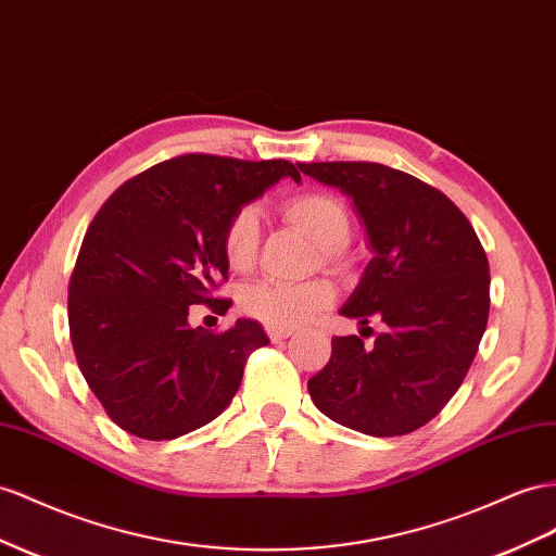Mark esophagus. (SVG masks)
Listing matches in <instances>:
<instances>
[{
    "instance_id": "34e87169",
    "label": "esophagus",
    "mask_w": 556,
    "mask_h": 556,
    "mask_svg": "<svg viewBox=\"0 0 556 556\" xmlns=\"http://www.w3.org/2000/svg\"><path fill=\"white\" fill-rule=\"evenodd\" d=\"M266 334H268V339H271V341H282V339L292 337L290 329H278V327H268Z\"/></svg>"
}]
</instances>
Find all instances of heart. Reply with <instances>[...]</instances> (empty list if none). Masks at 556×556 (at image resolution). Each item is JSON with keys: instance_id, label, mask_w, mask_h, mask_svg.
<instances>
[{"instance_id": "heart-1", "label": "heart", "mask_w": 556, "mask_h": 556, "mask_svg": "<svg viewBox=\"0 0 556 556\" xmlns=\"http://www.w3.org/2000/svg\"><path fill=\"white\" fill-rule=\"evenodd\" d=\"M282 215L292 227L302 229L320 245L323 262L327 266H343V243L351 236V213L346 203L325 191H311L294 197L282 205ZM260 245V217L254 207H241L229 219L222 236V248L227 264L233 271H245L252 266ZM334 302V292L325 282L306 285H278L254 282L241 292V306L245 313L266 323L268 327L292 329L304 325L315 313Z\"/></svg>"}]
</instances>
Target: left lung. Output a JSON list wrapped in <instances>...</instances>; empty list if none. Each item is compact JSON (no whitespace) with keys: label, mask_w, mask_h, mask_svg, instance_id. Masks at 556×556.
<instances>
[{"label":"left lung","mask_w":556,"mask_h":556,"mask_svg":"<svg viewBox=\"0 0 556 556\" xmlns=\"http://www.w3.org/2000/svg\"><path fill=\"white\" fill-rule=\"evenodd\" d=\"M299 170L353 199L374 252L339 313L386 325L371 346L334 337L332 357L308 381L311 400L371 438L414 432L454 397L477 355L489 320L486 252L468 217L409 173L367 161Z\"/></svg>","instance_id":"left-lung-1"}]
</instances>
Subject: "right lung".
Returning <instances> with one entry per match:
<instances>
[{
  "label": "right lung",
  "mask_w": 556,
  "mask_h": 556,
  "mask_svg": "<svg viewBox=\"0 0 556 556\" xmlns=\"http://www.w3.org/2000/svg\"><path fill=\"white\" fill-rule=\"evenodd\" d=\"M290 161L182 154L130 177L98 210L70 278L74 355L112 421L142 440H175L217 418L266 346L257 320L227 332L189 325V306L224 313L222 236Z\"/></svg>",
  "instance_id": "right-lung-1"
}]
</instances>
